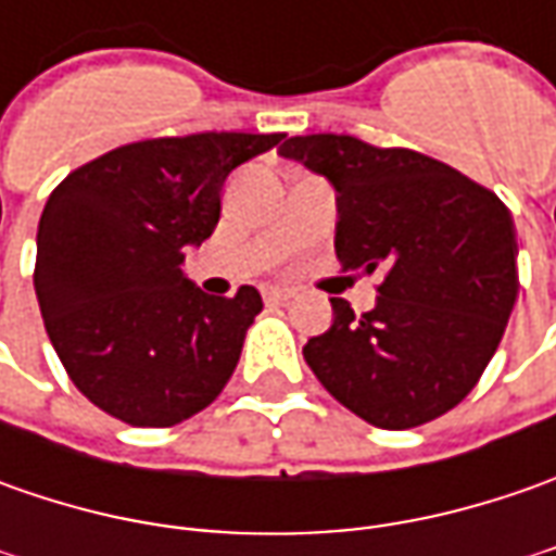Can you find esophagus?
Listing matches in <instances>:
<instances>
[{"label": "esophagus", "instance_id": "1", "mask_svg": "<svg viewBox=\"0 0 556 556\" xmlns=\"http://www.w3.org/2000/svg\"><path fill=\"white\" fill-rule=\"evenodd\" d=\"M293 296H296V293L290 288H275V285H266V288H263V300H266V303H288Z\"/></svg>", "mask_w": 556, "mask_h": 556}]
</instances>
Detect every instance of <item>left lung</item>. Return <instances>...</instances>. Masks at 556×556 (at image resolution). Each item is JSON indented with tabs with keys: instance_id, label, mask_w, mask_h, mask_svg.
<instances>
[{
	"instance_id": "1",
	"label": "left lung",
	"mask_w": 556,
	"mask_h": 556,
	"mask_svg": "<svg viewBox=\"0 0 556 556\" xmlns=\"http://www.w3.org/2000/svg\"><path fill=\"white\" fill-rule=\"evenodd\" d=\"M300 161L337 191V260L383 271L374 309L333 296V325L303 346L321 387L383 430L445 415L495 355L517 303L507 206L464 173L408 148L353 136H293Z\"/></svg>"
}]
</instances>
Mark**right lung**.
<instances>
[{
    "label": "right lung",
    "instance_id": "add662e5",
    "mask_svg": "<svg viewBox=\"0 0 556 556\" xmlns=\"http://www.w3.org/2000/svg\"><path fill=\"white\" fill-rule=\"evenodd\" d=\"M281 132H198L132 141L74 169L36 231L33 288L76 390L132 427L203 412L235 371L260 290L210 296L185 250L219 223L225 179Z\"/></svg>",
    "mask_w": 556,
    "mask_h": 556
}]
</instances>
